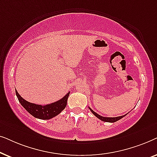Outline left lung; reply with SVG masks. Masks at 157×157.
Listing matches in <instances>:
<instances>
[{"instance_id": "1", "label": "left lung", "mask_w": 157, "mask_h": 157, "mask_svg": "<svg viewBox=\"0 0 157 157\" xmlns=\"http://www.w3.org/2000/svg\"><path fill=\"white\" fill-rule=\"evenodd\" d=\"M89 109H90V110H91L92 113H93L94 116H96V117H97L98 119H99L100 120H101V121H103L110 122V123H113V122H116V121H119V120L122 119V118L124 117L126 115H126L121 116V117H101V116H100L99 114H98V113H96V112H94V111L92 110V109L90 108V107H89Z\"/></svg>"}]
</instances>
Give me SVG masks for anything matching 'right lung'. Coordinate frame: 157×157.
Returning <instances> with one entry per match:
<instances>
[{"instance_id": "obj_1", "label": "right lung", "mask_w": 157, "mask_h": 157, "mask_svg": "<svg viewBox=\"0 0 157 157\" xmlns=\"http://www.w3.org/2000/svg\"><path fill=\"white\" fill-rule=\"evenodd\" d=\"M69 94L70 92H68L67 94L64 96V97L62 98L61 99L57 101L52 103V104L42 106V105L30 103L25 99H23L20 96V94L18 93V91L16 90L17 98H18L19 102L21 103V104L22 105L23 108L29 113H31L33 117L37 118V119L44 120L51 119L55 117L56 116L59 114L66 108Z\"/></svg>"}]
</instances>
